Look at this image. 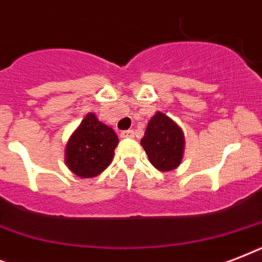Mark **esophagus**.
Masks as SVG:
<instances>
[{"instance_id":"obj_1","label":"esophagus","mask_w":262,"mask_h":262,"mask_svg":"<svg viewBox=\"0 0 262 262\" xmlns=\"http://www.w3.org/2000/svg\"><path fill=\"white\" fill-rule=\"evenodd\" d=\"M121 137H122V139H132V137H135V132L133 130L121 132Z\"/></svg>"}]
</instances>
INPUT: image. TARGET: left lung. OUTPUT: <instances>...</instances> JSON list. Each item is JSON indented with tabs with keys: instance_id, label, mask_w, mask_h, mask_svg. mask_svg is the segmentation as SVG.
I'll return each mask as SVG.
<instances>
[{
	"instance_id": "obj_1",
	"label": "left lung",
	"mask_w": 262,
	"mask_h": 262,
	"mask_svg": "<svg viewBox=\"0 0 262 262\" xmlns=\"http://www.w3.org/2000/svg\"><path fill=\"white\" fill-rule=\"evenodd\" d=\"M148 159L159 171H171L181 164L185 151V136L178 123L158 111L148 122L141 139Z\"/></svg>"
}]
</instances>
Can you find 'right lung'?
Here are the masks:
<instances>
[{
	"instance_id": "1",
	"label": "right lung",
	"mask_w": 262,
	"mask_h": 262,
	"mask_svg": "<svg viewBox=\"0 0 262 262\" xmlns=\"http://www.w3.org/2000/svg\"><path fill=\"white\" fill-rule=\"evenodd\" d=\"M117 145V133L88 113L68 141L65 163L80 178H92L111 163Z\"/></svg>"
}]
</instances>
